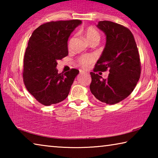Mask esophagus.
Listing matches in <instances>:
<instances>
[{
	"label": "esophagus",
	"instance_id": "1",
	"mask_svg": "<svg viewBox=\"0 0 158 158\" xmlns=\"http://www.w3.org/2000/svg\"><path fill=\"white\" fill-rule=\"evenodd\" d=\"M80 73H81V74H83V73H85V72H84V71H82V70H80Z\"/></svg>",
	"mask_w": 158,
	"mask_h": 158
}]
</instances>
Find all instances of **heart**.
<instances>
[{"instance_id": "1", "label": "heart", "mask_w": 158, "mask_h": 158, "mask_svg": "<svg viewBox=\"0 0 158 158\" xmlns=\"http://www.w3.org/2000/svg\"><path fill=\"white\" fill-rule=\"evenodd\" d=\"M84 35L85 38L88 40L89 43H92V42H99L100 40V34L99 32L96 30L95 28H93V26H89L85 29L84 31ZM74 37H71L69 39L68 45L70 46L71 44L73 43L74 40ZM95 60V56L91 54H87V55H83L78 58L77 59V63L79 65L83 68H87L90 65H91L93 63H94Z\"/></svg>"}]
</instances>
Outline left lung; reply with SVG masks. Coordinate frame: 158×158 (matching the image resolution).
Segmentation results:
<instances>
[{"label":"left lung","instance_id":"obj_1","mask_svg":"<svg viewBox=\"0 0 158 158\" xmlns=\"http://www.w3.org/2000/svg\"><path fill=\"white\" fill-rule=\"evenodd\" d=\"M98 27L105 33L106 42L102 54L90 73L92 94L108 105L128 97L137 85L141 74V61L137 44L129 29L109 21H99ZM110 71L106 79L96 73Z\"/></svg>","mask_w":158,"mask_h":158}]
</instances>
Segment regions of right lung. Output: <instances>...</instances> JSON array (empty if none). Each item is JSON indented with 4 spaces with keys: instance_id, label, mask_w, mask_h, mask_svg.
<instances>
[{
    "instance_id": "obj_1",
    "label": "right lung",
    "mask_w": 158,
    "mask_h": 158,
    "mask_svg": "<svg viewBox=\"0 0 158 158\" xmlns=\"http://www.w3.org/2000/svg\"><path fill=\"white\" fill-rule=\"evenodd\" d=\"M81 23L79 19L44 23L29 38L23 58V80L28 91L42 105L49 106L68 97L77 69L58 73L57 60L68 55V40Z\"/></svg>"
}]
</instances>
